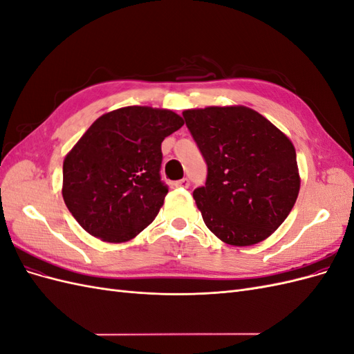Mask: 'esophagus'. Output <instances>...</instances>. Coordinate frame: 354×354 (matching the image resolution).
Returning a JSON list of instances; mask_svg holds the SVG:
<instances>
[{"instance_id": "34e87169", "label": "esophagus", "mask_w": 354, "mask_h": 354, "mask_svg": "<svg viewBox=\"0 0 354 354\" xmlns=\"http://www.w3.org/2000/svg\"><path fill=\"white\" fill-rule=\"evenodd\" d=\"M177 187H183V189H187L189 186H190V181L187 180V178H181V180H178V181H176L174 183Z\"/></svg>"}]
</instances>
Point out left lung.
Here are the masks:
<instances>
[{"label":"left lung","instance_id":"8db88e82","mask_svg":"<svg viewBox=\"0 0 354 354\" xmlns=\"http://www.w3.org/2000/svg\"><path fill=\"white\" fill-rule=\"evenodd\" d=\"M183 116L208 165L205 186L194 190L203 223L233 246L269 238L299 192L292 142L246 106H208Z\"/></svg>","mask_w":354,"mask_h":354}]
</instances>
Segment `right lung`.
Here are the masks:
<instances>
[{"mask_svg":"<svg viewBox=\"0 0 354 354\" xmlns=\"http://www.w3.org/2000/svg\"><path fill=\"white\" fill-rule=\"evenodd\" d=\"M183 124L176 112L149 106H127L91 124L63 160V201L85 232L121 243L155 220L168 194L160 143Z\"/></svg>","mask_w":354,"mask_h":354,"instance_id":"1","label":"right lung"}]
</instances>
